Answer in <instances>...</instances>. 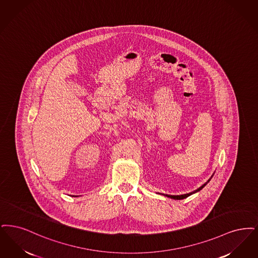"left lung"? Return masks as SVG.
Returning <instances> with one entry per match:
<instances>
[{
    "label": "left lung",
    "instance_id": "left-lung-1",
    "mask_svg": "<svg viewBox=\"0 0 258 258\" xmlns=\"http://www.w3.org/2000/svg\"><path fill=\"white\" fill-rule=\"evenodd\" d=\"M210 181V179L208 180L205 184H203L201 188H199L198 190H195V191H192V192H190V194H185V195H181V196H169V195H164V196H166V197H168V198H170V199H173V200H183V199H186V198H188L189 196H190L191 194H195V192H197V191H199V190H202V188L208 183Z\"/></svg>",
    "mask_w": 258,
    "mask_h": 258
}]
</instances>
